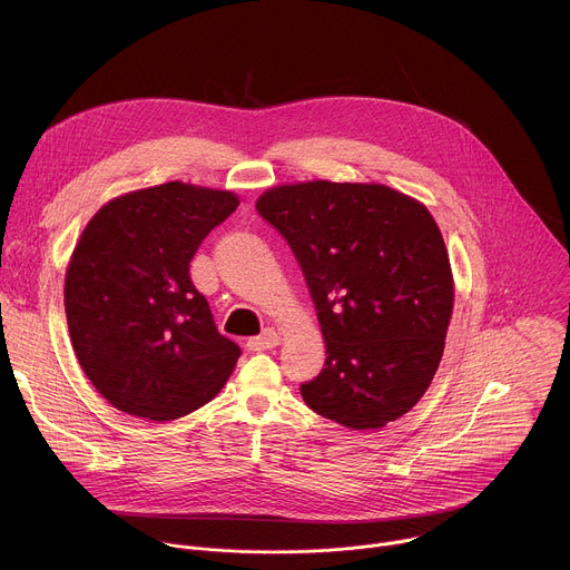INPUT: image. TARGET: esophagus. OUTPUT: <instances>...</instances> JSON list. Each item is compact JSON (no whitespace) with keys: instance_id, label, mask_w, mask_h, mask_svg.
I'll return each instance as SVG.
<instances>
[{"instance_id":"1","label":"esophagus","mask_w":570,"mask_h":570,"mask_svg":"<svg viewBox=\"0 0 570 570\" xmlns=\"http://www.w3.org/2000/svg\"><path fill=\"white\" fill-rule=\"evenodd\" d=\"M279 334L275 330H264L257 338H250L248 341V350L250 352H266V350H273L279 345Z\"/></svg>"}]
</instances>
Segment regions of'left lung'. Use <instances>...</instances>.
<instances>
[{"label":"left lung","mask_w":570,"mask_h":570,"mask_svg":"<svg viewBox=\"0 0 570 570\" xmlns=\"http://www.w3.org/2000/svg\"><path fill=\"white\" fill-rule=\"evenodd\" d=\"M257 212L304 273L327 361L302 383L311 411L383 429L429 390L453 313V273L424 203L376 183L311 180L264 191Z\"/></svg>","instance_id":"obj_1"}]
</instances>
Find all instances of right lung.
Masks as SVG:
<instances>
[{
	"label": "right lung",
	"instance_id": "right-lung-1",
	"mask_svg": "<svg viewBox=\"0 0 570 570\" xmlns=\"http://www.w3.org/2000/svg\"><path fill=\"white\" fill-rule=\"evenodd\" d=\"M238 207L180 180L108 200L76 240L65 313L76 358L117 411L169 422L212 401L240 356L218 334L189 264Z\"/></svg>",
	"mask_w": 570,
	"mask_h": 570
}]
</instances>
